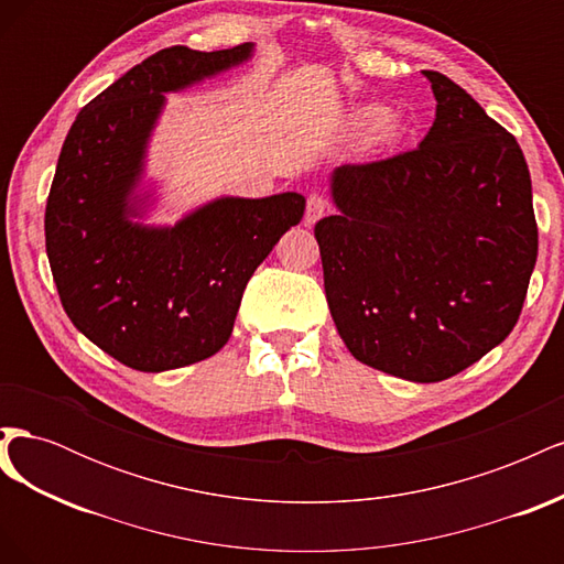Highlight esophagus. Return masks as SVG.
<instances>
[{"mask_svg":"<svg viewBox=\"0 0 564 564\" xmlns=\"http://www.w3.org/2000/svg\"><path fill=\"white\" fill-rule=\"evenodd\" d=\"M327 212H329V199L319 193H313L308 202H305V218H303L305 226H315Z\"/></svg>","mask_w":564,"mask_h":564,"instance_id":"1","label":"esophagus"}]
</instances>
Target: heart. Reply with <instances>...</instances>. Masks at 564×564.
Wrapping results in <instances>:
<instances>
[{
  "instance_id": "obj_1",
  "label": "heart",
  "mask_w": 564,
  "mask_h": 564,
  "mask_svg": "<svg viewBox=\"0 0 564 564\" xmlns=\"http://www.w3.org/2000/svg\"><path fill=\"white\" fill-rule=\"evenodd\" d=\"M390 110L381 108V106H367V108H360L355 115H352V133L360 135V139H371V135L381 133L388 124H390Z\"/></svg>"
}]
</instances>
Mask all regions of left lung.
Returning <instances> with one entry per match:
<instances>
[{"mask_svg": "<svg viewBox=\"0 0 564 564\" xmlns=\"http://www.w3.org/2000/svg\"><path fill=\"white\" fill-rule=\"evenodd\" d=\"M419 148L344 164L317 220L324 294L357 360L445 381L513 332L536 263L532 178L513 133L449 77Z\"/></svg>", "mask_w": 564, "mask_h": 564, "instance_id": "8db88e82", "label": "left lung"}]
</instances>
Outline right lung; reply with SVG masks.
Returning <instances> with one entry per match:
<instances>
[{"label": "right lung", "instance_id": "add662e5", "mask_svg": "<svg viewBox=\"0 0 564 564\" xmlns=\"http://www.w3.org/2000/svg\"><path fill=\"white\" fill-rule=\"evenodd\" d=\"M251 44L169 46L84 106L51 183L46 256L67 317L117 362L166 371L228 344L253 270L303 218L305 199L224 197L174 228L131 224V193L166 91L242 63Z\"/></svg>", "mask_w": 564, "mask_h": 564}]
</instances>
